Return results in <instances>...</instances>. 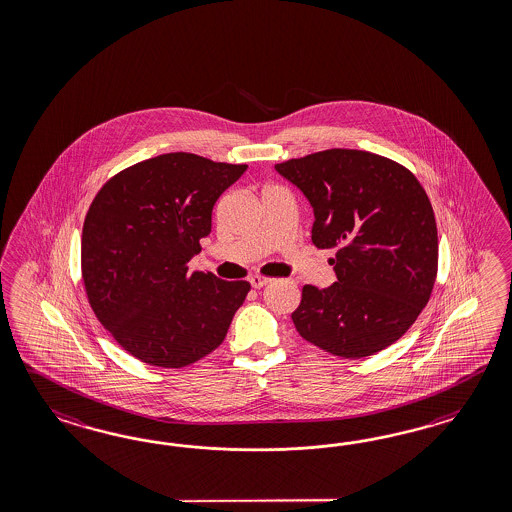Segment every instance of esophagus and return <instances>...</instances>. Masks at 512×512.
Instances as JSON below:
<instances>
[{
    "label": "esophagus",
    "instance_id": "34e87169",
    "mask_svg": "<svg viewBox=\"0 0 512 512\" xmlns=\"http://www.w3.org/2000/svg\"><path fill=\"white\" fill-rule=\"evenodd\" d=\"M268 281H270V279L263 278V276H257V274L249 278V283H251V287H253V289H263L264 285H268Z\"/></svg>",
    "mask_w": 512,
    "mask_h": 512
}]
</instances>
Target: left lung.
I'll return each instance as SVG.
<instances>
[{
	"instance_id": "8db88e82",
	"label": "left lung",
	"mask_w": 512,
	"mask_h": 512,
	"mask_svg": "<svg viewBox=\"0 0 512 512\" xmlns=\"http://www.w3.org/2000/svg\"><path fill=\"white\" fill-rule=\"evenodd\" d=\"M313 208L311 242L338 248V281L304 285L298 334L336 357L379 353L400 340L430 300L437 276L434 210L419 180L387 157L325 150L278 163Z\"/></svg>"
}]
</instances>
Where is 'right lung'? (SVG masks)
<instances>
[{
	"label": "right lung",
	"instance_id": "obj_1",
	"mask_svg": "<svg viewBox=\"0 0 512 512\" xmlns=\"http://www.w3.org/2000/svg\"><path fill=\"white\" fill-rule=\"evenodd\" d=\"M248 165L176 152L109 180L82 229V278L97 319L125 351L182 368L225 340L248 281L189 272L212 231V210Z\"/></svg>",
	"mask_w": 512,
	"mask_h": 512
}]
</instances>
